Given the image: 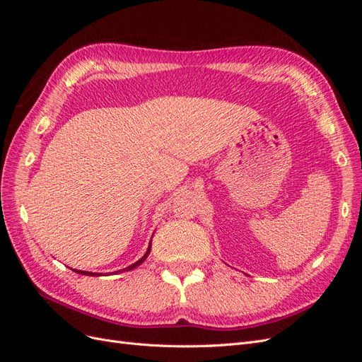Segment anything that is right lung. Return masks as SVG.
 <instances>
[{
  "label": "right lung",
  "instance_id": "1",
  "mask_svg": "<svg viewBox=\"0 0 362 362\" xmlns=\"http://www.w3.org/2000/svg\"><path fill=\"white\" fill-rule=\"evenodd\" d=\"M149 252H151V243H149V246H148V250H146V254L141 257L139 261H136L134 264H131V266H128V267H125V269H122V270H119V272H128V270H133V269H136L137 266H140L141 262H144L146 258H148V255H149ZM74 272H76V273H80V275H87V276H100L98 275V273H92V272H84V270H75L74 269Z\"/></svg>",
  "mask_w": 362,
  "mask_h": 362
}]
</instances>
